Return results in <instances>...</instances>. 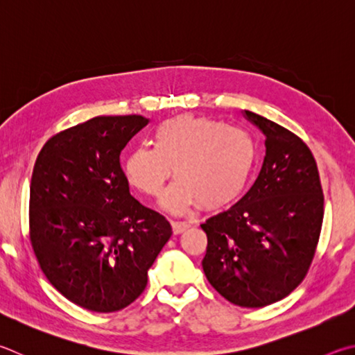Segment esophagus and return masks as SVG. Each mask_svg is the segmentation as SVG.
<instances>
[{
    "instance_id": "34e87169",
    "label": "esophagus",
    "mask_w": 355,
    "mask_h": 355,
    "mask_svg": "<svg viewBox=\"0 0 355 355\" xmlns=\"http://www.w3.org/2000/svg\"><path fill=\"white\" fill-rule=\"evenodd\" d=\"M191 227V222H186V220H173L172 222V230L175 234H182L183 231H186Z\"/></svg>"
}]
</instances>
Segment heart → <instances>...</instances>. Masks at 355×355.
<instances>
[{
    "instance_id": "1",
    "label": "heart",
    "mask_w": 355,
    "mask_h": 355,
    "mask_svg": "<svg viewBox=\"0 0 355 355\" xmlns=\"http://www.w3.org/2000/svg\"><path fill=\"white\" fill-rule=\"evenodd\" d=\"M257 158L248 132L205 116L182 114L155 128L152 146H138L124 159V173L147 197L161 194L175 169L178 180L161 206L184 212L203 203L220 209L239 198L253 175Z\"/></svg>"
}]
</instances>
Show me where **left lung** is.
I'll list each match as a JSON object with an SVG mask.
<instances>
[{
	"label": "left lung",
	"instance_id": "8db88e82",
	"mask_svg": "<svg viewBox=\"0 0 355 355\" xmlns=\"http://www.w3.org/2000/svg\"><path fill=\"white\" fill-rule=\"evenodd\" d=\"M266 135V157L254 184L230 209L202 223V261L209 284L241 307H263L304 279L323 223L317 163L302 141L263 116L245 110Z\"/></svg>",
	"mask_w": 355,
	"mask_h": 355
}]
</instances>
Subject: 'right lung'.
Returning a JSON list of instances; mask_svg holds the SVG:
<instances>
[{"label":"right lung","mask_w":355,"mask_h":355,"mask_svg":"<svg viewBox=\"0 0 355 355\" xmlns=\"http://www.w3.org/2000/svg\"><path fill=\"white\" fill-rule=\"evenodd\" d=\"M149 124L98 116L43 146L31 180V243L44 276L74 304L108 313L144 292L171 239L166 218L130 196L119 157Z\"/></svg>","instance_id":"1"}]
</instances>
